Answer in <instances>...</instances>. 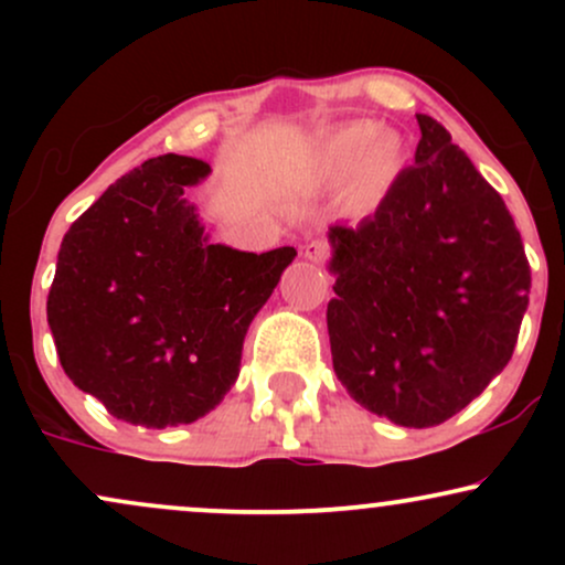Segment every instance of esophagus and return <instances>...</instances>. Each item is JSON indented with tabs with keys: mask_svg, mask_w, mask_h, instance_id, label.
<instances>
[{
	"mask_svg": "<svg viewBox=\"0 0 565 565\" xmlns=\"http://www.w3.org/2000/svg\"><path fill=\"white\" fill-rule=\"evenodd\" d=\"M302 257L310 263H323L329 257V246L323 242H308L302 246Z\"/></svg>",
	"mask_w": 565,
	"mask_h": 565,
	"instance_id": "esophagus-1",
	"label": "esophagus"
}]
</instances>
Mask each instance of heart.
Returning <instances> with one entry per match:
<instances>
[{
    "instance_id": "heart-1",
    "label": "heart",
    "mask_w": 565,
    "mask_h": 565,
    "mask_svg": "<svg viewBox=\"0 0 565 565\" xmlns=\"http://www.w3.org/2000/svg\"><path fill=\"white\" fill-rule=\"evenodd\" d=\"M401 172V151L387 138L374 140L364 125H350L323 140L316 157V174L327 183L350 180V199L369 206L391 191Z\"/></svg>"
}]
</instances>
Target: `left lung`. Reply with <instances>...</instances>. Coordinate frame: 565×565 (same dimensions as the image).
Here are the masks:
<instances>
[{"instance_id": "1", "label": "left lung", "mask_w": 565, "mask_h": 565, "mask_svg": "<svg viewBox=\"0 0 565 565\" xmlns=\"http://www.w3.org/2000/svg\"><path fill=\"white\" fill-rule=\"evenodd\" d=\"M414 164L377 212L329 228L337 380L377 417L433 427L508 366L531 268L499 193L444 125L417 114Z\"/></svg>"}]
</instances>
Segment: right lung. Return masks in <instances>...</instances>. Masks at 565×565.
Returning a JSON list of instances; mask_svg holds the SVG:
<instances>
[{
	"label": "right lung",
	"instance_id": "obj_1",
	"mask_svg": "<svg viewBox=\"0 0 565 565\" xmlns=\"http://www.w3.org/2000/svg\"><path fill=\"white\" fill-rule=\"evenodd\" d=\"M201 159H148L71 225L57 252L47 323L68 380L142 427L196 423L238 377L246 329L295 246L212 244L185 199Z\"/></svg>",
	"mask_w": 565,
	"mask_h": 565
}]
</instances>
